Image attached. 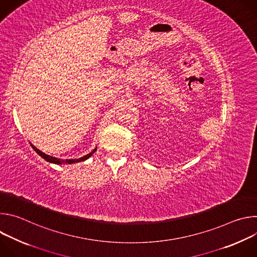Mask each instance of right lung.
<instances>
[{"label": "right lung", "mask_w": 257, "mask_h": 257, "mask_svg": "<svg viewBox=\"0 0 257 257\" xmlns=\"http://www.w3.org/2000/svg\"><path fill=\"white\" fill-rule=\"evenodd\" d=\"M30 145H31V148L38 153L43 159H45L47 162H49V163H53V164H57V165H61V164H74V163H79V162H83V161H85V160H87V159H89L94 153H95V151H96V148L91 152V153H89L88 155H86V156H84V157H82V158H79V159H75V160H61V159H57V158H54V157H51V156H49V155H46L45 153H43V152H41L40 150H38L35 148V146L33 145V144H31L30 143Z\"/></svg>", "instance_id": "right-lung-1"}]
</instances>
